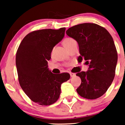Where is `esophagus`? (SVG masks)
Returning a JSON list of instances; mask_svg holds the SVG:
<instances>
[{"mask_svg":"<svg viewBox=\"0 0 125 125\" xmlns=\"http://www.w3.org/2000/svg\"><path fill=\"white\" fill-rule=\"evenodd\" d=\"M70 75H71V77H74L76 76V74L73 73H70Z\"/></svg>","mask_w":125,"mask_h":125,"instance_id":"obj_1","label":"esophagus"}]
</instances>
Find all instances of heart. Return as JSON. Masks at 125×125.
<instances>
[{"label":"heart","instance_id":"1","mask_svg":"<svg viewBox=\"0 0 125 125\" xmlns=\"http://www.w3.org/2000/svg\"><path fill=\"white\" fill-rule=\"evenodd\" d=\"M74 42H76V41H74L73 38H66L65 39H64V41H63V44L64 47L66 48V47L68 46H69L70 44H71L72 43H73Z\"/></svg>","mask_w":125,"mask_h":125}]
</instances>
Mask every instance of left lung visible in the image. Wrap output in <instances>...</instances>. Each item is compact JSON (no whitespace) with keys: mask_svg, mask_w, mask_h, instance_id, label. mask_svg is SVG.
Returning a JSON list of instances; mask_svg holds the SVG:
<instances>
[{"mask_svg":"<svg viewBox=\"0 0 125 125\" xmlns=\"http://www.w3.org/2000/svg\"><path fill=\"white\" fill-rule=\"evenodd\" d=\"M66 33L79 44V62L84 59L89 65L87 72L76 74L82 81L76 89L77 94L87 99L102 96L115 75L117 53L112 37L106 29L90 23L74 26Z\"/></svg>","mask_w":125,"mask_h":125,"instance_id":"obj_1","label":"left lung"}]
</instances>
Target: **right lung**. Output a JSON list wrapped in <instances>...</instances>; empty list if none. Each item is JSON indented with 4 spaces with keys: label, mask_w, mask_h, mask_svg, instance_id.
Masks as SVG:
<instances>
[{
    "label": "right lung",
    "mask_w": 125,
    "mask_h": 125,
    "mask_svg": "<svg viewBox=\"0 0 125 125\" xmlns=\"http://www.w3.org/2000/svg\"><path fill=\"white\" fill-rule=\"evenodd\" d=\"M66 28L42 29L27 35L21 42L16 56L19 84L27 96L42 106L54 104L61 92V84L70 79L68 73L54 74L49 70L54 46L64 36Z\"/></svg>",
    "instance_id": "right-lung-1"
}]
</instances>
